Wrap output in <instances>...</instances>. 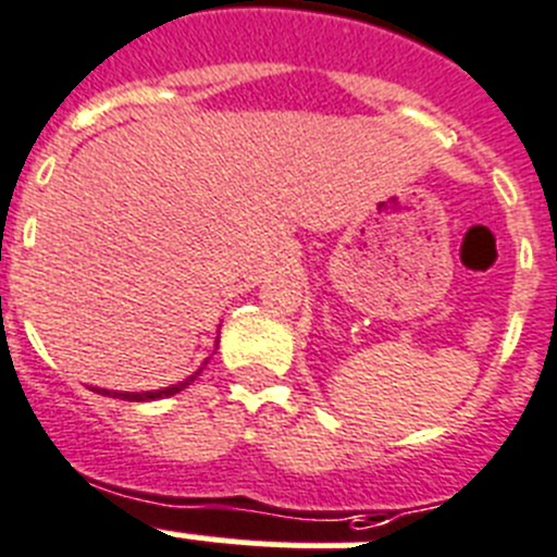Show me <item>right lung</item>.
Listing matches in <instances>:
<instances>
[{
	"label": "right lung",
	"instance_id": "add662e5",
	"mask_svg": "<svg viewBox=\"0 0 557 557\" xmlns=\"http://www.w3.org/2000/svg\"><path fill=\"white\" fill-rule=\"evenodd\" d=\"M203 364H207V361H203ZM201 370H203V367H201ZM201 370L193 372L190 379L178 381V384H173V386H165V389H154V392H110V389H96V392H99V395L121 397V400H137V403H143V400H160V397H171V395H176V392L187 389V386H190L193 381H196L198 375H201Z\"/></svg>",
	"mask_w": 557,
	"mask_h": 557
}]
</instances>
